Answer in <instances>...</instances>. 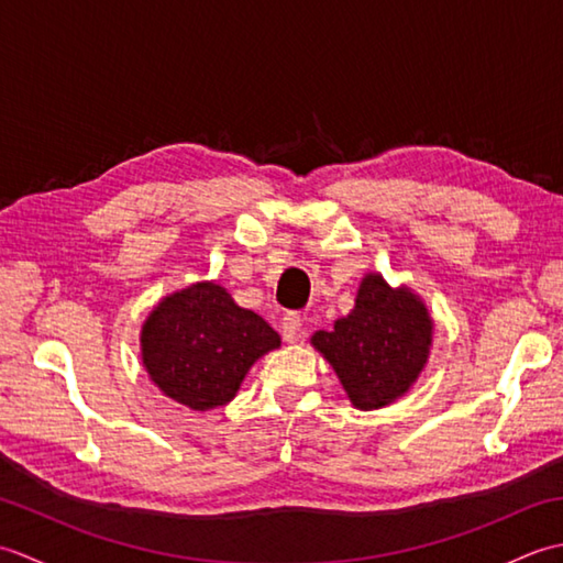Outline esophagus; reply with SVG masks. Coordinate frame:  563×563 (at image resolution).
<instances>
[{"instance_id": "esophagus-1", "label": "esophagus", "mask_w": 563, "mask_h": 563, "mask_svg": "<svg viewBox=\"0 0 563 563\" xmlns=\"http://www.w3.org/2000/svg\"><path fill=\"white\" fill-rule=\"evenodd\" d=\"M280 329H283V339L288 343H295L302 333V317L297 312H288L280 321Z\"/></svg>"}]
</instances>
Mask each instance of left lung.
<instances>
[{
	"instance_id": "8db88e82",
	"label": "left lung",
	"mask_w": 563,
	"mask_h": 563,
	"mask_svg": "<svg viewBox=\"0 0 563 563\" xmlns=\"http://www.w3.org/2000/svg\"><path fill=\"white\" fill-rule=\"evenodd\" d=\"M430 321L409 290H391L382 275H367L353 312L312 343L336 369L357 409H379L409 389L428 361Z\"/></svg>"
}]
</instances>
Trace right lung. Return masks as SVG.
Listing matches in <instances>:
<instances>
[{"label": "right lung", "instance_id": "right-lung-1", "mask_svg": "<svg viewBox=\"0 0 563 563\" xmlns=\"http://www.w3.org/2000/svg\"><path fill=\"white\" fill-rule=\"evenodd\" d=\"M278 345L268 321L236 307L214 283L166 297L142 327V361L152 382L196 411L232 401L249 367Z\"/></svg>", "mask_w": 563, "mask_h": 563}]
</instances>
